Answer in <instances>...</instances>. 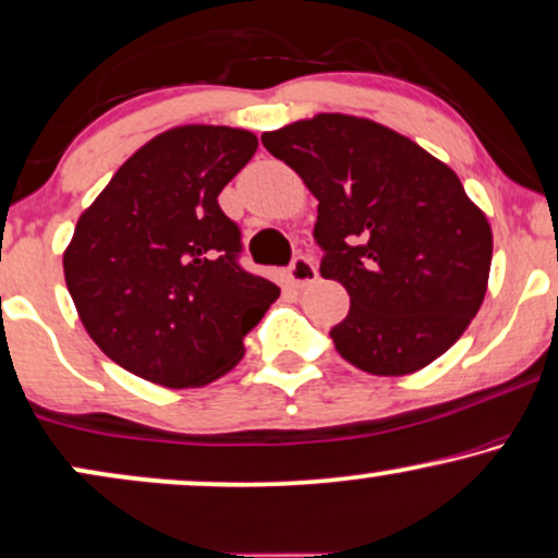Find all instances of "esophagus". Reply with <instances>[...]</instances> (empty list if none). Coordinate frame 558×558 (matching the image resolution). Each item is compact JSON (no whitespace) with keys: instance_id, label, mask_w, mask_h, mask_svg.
<instances>
[{"instance_id":"1","label":"esophagus","mask_w":558,"mask_h":558,"mask_svg":"<svg viewBox=\"0 0 558 558\" xmlns=\"http://www.w3.org/2000/svg\"><path fill=\"white\" fill-rule=\"evenodd\" d=\"M316 278H319V270H316V265L312 263V259H308L306 255L293 257L291 267H288V280H291L295 288L312 286V283H316Z\"/></svg>"}]
</instances>
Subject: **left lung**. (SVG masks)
<instances>
[{
  "label": "left lung",
  "mask_w": 558,
  "mask_h": 558,
  "mask_svg": "<svg viewBox=\"0 0 558 558\" xmlns=\"http://www.w3.org/2000/svg\"><path fill=\"white\" fill-rule=\"evenodd\" d=\"M319 201L322 278L350 293L331 327L344 361L407 376L453 348L482 306L492 229L458 174L368 118L319 112L263 133Z\"/></svg>",
  "instance_id": "1"
}]
</instances>
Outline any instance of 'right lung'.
Here are the masks:
<instances>
[{
    "instance_id": "right-lung-1",
    "label": "right lung",
    "mask_w": 558,
    "mask_h": 558,
    "mask_svg": "<svg viewBox=\"0 0 558 558\" xmlns=\"http://www.w3.org/2000/svg\"><path fill=\"white\" fill-rule=\"evenodd\" d=\"M257 136L178 125L144 144L76 221L63 278L76 314L133 376L195 389L244 357L280 288L239 267L242 234L218 206Z\"/></svg>"
}]
</instances>
